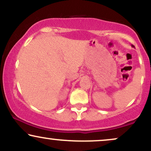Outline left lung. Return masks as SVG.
<instances>
[{"label": "left lung", "mask_w": 151, "mask_h": 151, "mask_svg": "<svg viewBox=\"0 0 151 151\" xmlns=\"http://www.w3.org/2000/svg\"><path fill=\"white\" fill-rule=\"evenodd\" d=\"M131 46H132V47H133V45H131Z\"/></svg>", "instance_id": "1"}]
</instances>
